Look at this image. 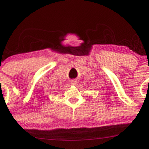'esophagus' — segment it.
I'll return each mask as SVG.
<instances>
[{
    "instance_id": "esophagus-1",
    "label": "esophagus",
    "mask_w": 149,
    "mask_h": 149,
    "mask_svg": "<svg viewBox=\"0 0 149 149\" xmlns=\"http://www.w3.org/2000/svg\"><path fill=\"white\" fill-rule=\"evenodd\" d=\"M77 80H71V84L73 85H76L77 84Z\"/></svg>"
}]
</instances>
